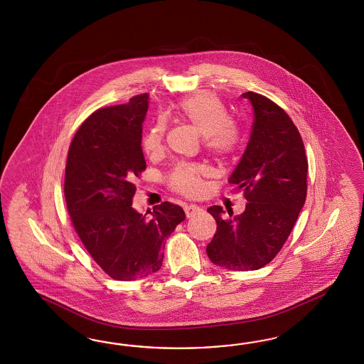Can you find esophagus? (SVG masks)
<instances>
[{
  "label": "esophagus",
  "mask_w": 364,
  "mask_h": 364,
  "mask_svg": "<svg viewBox=\"0 0 364 364\" xmlns=\"http://www.w3.org/2000/svg\"><path fill=\"white\" fill-rule=\"evenodd\" d=\"M184 210H186V216L187 218H192L193 215H196L200 208H198V205H193V204H186L184 205Z\"/></svg>",
  "instance_id": "obj_1"
}]
</instances>
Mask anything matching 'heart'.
Instances as JSON below:
<instances>
[{
  "label": "heart",
  "instance_id": "b5f03b06",
  "mask_svg": "<svg viewBox=\"0 0 364 364\" xmlns=\"http://www.w3.org/2000/svg\"><path fill=\"white\" fill-rule=\"evenodd\" d=\"M176 112L180 120L204 137V145L210 154L225 157L237 149L240 143L239 128L235 122L228 120V112L216 95L200 92L181 101ZM164 132V124L157 122L144 133L141 140L144 154L149 157L161 154ZM207 173L205 166L181 163L169 172L168 183L176 192L195 196L201 192L203 177Z\"/></svg>",
  "mask_w": 364,
  "mask_h": 364
}]
</instances>
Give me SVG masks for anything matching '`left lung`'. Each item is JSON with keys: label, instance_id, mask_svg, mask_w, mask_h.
<instances>
[{"label": "left lung", "instance_id": "obj_1", "mask_svg": "<svg viewBox=\"0 0 364 364\" xmlns=\"http://www.w3.org/2000/svg\"><path fill=\"white\" fill-rule=\"evenodd\" d=\"M254 108L251 139L230 177L244 191L245 210L231 219L223 208L208 212L218 224L207 255L212 263L232 271H255L283 248L307 198L304 144L286 110L255 92L242 95Z\"/></svg>", "mask_w": 364, "mask_h": 364}]
</instances>
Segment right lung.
Returning <instances> with one entry per match:
<instances>
[{
  "label": "right lung",
  "mask_w": 364,
  "mask_h": 364,
  "mask_svg": "<svg viewBox=\"0 0 364 364\" xmlns=\"http://www.w3.org/2000/svg\"><path fill=\"white\" fill-rule=\"evenodd\" d=\"M149 95L101 108L81 124L66 159V207L80 240L105 274L122 282L160 269L164 245L186 213L164 201L152 218L132 208L134 178L145 171L141 139Z\"/></svg>",
  "instance_id": "obj_1"
}]
</instances>
